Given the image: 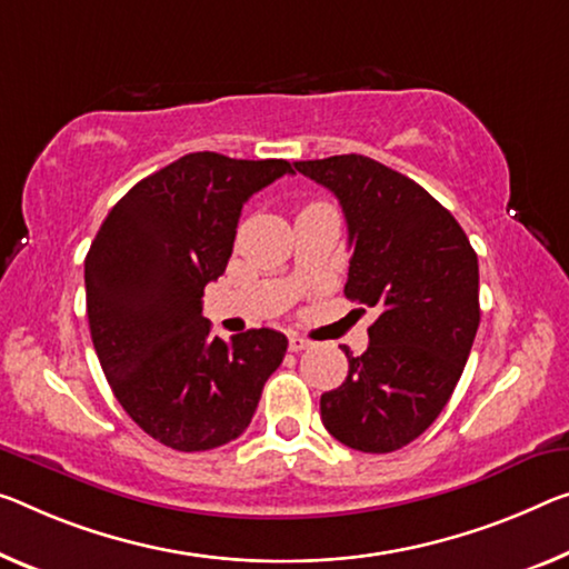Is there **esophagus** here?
<instances>
[{
	"label": "esophagus",
	"instance_id": "obj_1",
	"mask_svg": "<svg viewBox=\"0 0 569 569\" xmlns=\"http://www.w3.org/2000/svg\"><path fill=\"white\" fill-rule=\"evenodd\" d=\"M305 348H310V340L302 338V336H290V351L292 353H300Z\"/></svg>",
	"mask_w": 569,
	"mask_h": 569
}]
</instances>
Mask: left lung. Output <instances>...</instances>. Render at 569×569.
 Segmentation results:
<instances>
[{"mask_svg":"<svg viewBox=\"0 0 569 569\" xmlns=\"http://www.w3.org/2000/svg\"><path fill=\"white\" fill-rule=\"evenodd\" d=\"M338 198L348 223L346 297L379 310L369 348L348 358V376L320 397L338 442L395 452L442 412L473 346L478 257L466 231L422 186L363 154L295 162Z\"/></svg>","mask_w":569,"mask_h":569,"instance_id":"left-lung-1","label":"left lung"}]
</instances>
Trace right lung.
I'll return each mask as SVG.
<instances>
[{"label":"right lung","instance_id":"obj_1","mask_svg":"<svg viewBox=\"0 0 569 569\" xmlns=\"http://www.w3.org/2000/svg\"><path fill=\"white\" fill-rule=\"evenodd\" d=\"M287 172V160L180 157L111 208L86 257L91 340L113 397L172 450L236 440L287 353L272 328L226 343L203 318V290L226 272L243 203Z\"/></svg>","mask_w":569,"mask_h":569}]
</instances>
